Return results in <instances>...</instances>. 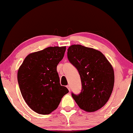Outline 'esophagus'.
I'll return each instance as SVG.
<instances>
[{
    "label": "esophagus",
    "instance_id": "1",
    "mask_svg": "<svg viewBox=\"0 0 133 133\" xmlns=\"http://www.w3.org/2000/svg\"><path fill=\"white\" fill-rule=\"evenodd\" d=\"M67 88H68V90L69 91H71V88H70V86L69 85H68V86H67Z\"/></svg>",
    "mask_w": 133,
    "mask_h": 133
}]
</instances>
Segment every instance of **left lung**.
I'll use <instances>...</instances> for the list:
<instances>
[{
    "mask_svg": "<svg viewBox=\"0 0 133 133\" xmlns=\"http://www.w3.org/2000/svg\"><path fill=\"white\" fill-rule=\"evenodd\" d=\"M68 57L78 71L82 83L80 94L72 93L73 99L87 112L101 109L109 100L113 89L112 65L101 52L79 44L69 47Z\"/></svg>",
    "mask_w": 133,
    "mask_h": 133,
    "instance_id": "obj_1",
    "label": "left lung"
}]
</instances>
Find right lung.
I'll list each match as a JSON object with an SVG mask.
<instances>
[{
    "instance_id": "right-lung-1",
    "label": "right lung",
    "mask_w": 133,
    "mask_h": 133,
    "mask_svg": "<svg viewBox=\"0 0 133 133\" xmlns=\"http://www.w3.org/2000/svg\"><path fill=\"white\" fill-rule=\"evenodd\" d=\"M65 49V46L49 47L30 53L18 70L17 81L23 98L38 114L51 113L69 92L67 88L60 84L57 71Z\"/></svg>"
}]
</instances>
